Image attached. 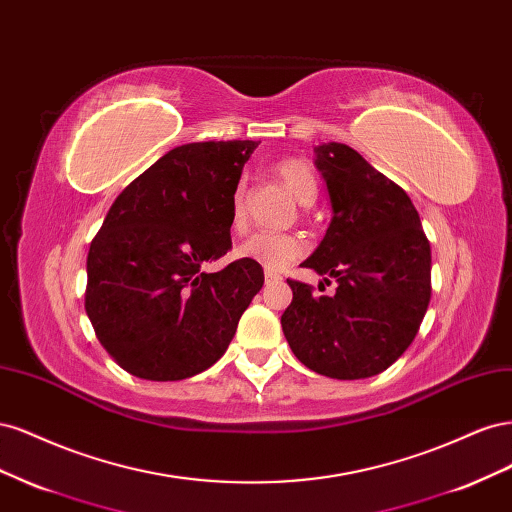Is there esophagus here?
<instances>
[{"instance_id":"esophagus-1","label":"esophagus","mask_w":512,"mask_h":512,"mask_svg":"<svg viewBox=\"0 0 512 512\" xmlns=\"http://www.w3.org/2000/svg\"><path fill=\"white\" fill-rule=\"evenodd\" d=\"M282 275L277 271H271V269H265V282L267 284H273V282H280Z\"/></svg>"}]
</instances>
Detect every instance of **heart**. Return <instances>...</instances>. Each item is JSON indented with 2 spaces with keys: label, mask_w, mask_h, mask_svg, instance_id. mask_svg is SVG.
Instances as JSON below:
<instances>
[{
  "label": "heart",
  "mask_w": 512,
  "mask_h": 512,
  "mask_svg": "<svg viewBox=\"0 0 512 512\" xmlns=\"http://www.w3.org/2000/svg\"><path fill=\"white\" fill-rule=\"evenodd\" d=\"M273 173L280 179L290 194L301 205H309L316 198V177L307 162L299 158H282L273 162ZM230 220L232 226L241 230L247 220V192L245 185L239 183L230 198ZM305 252V241L294 232H256L250 239H245L237 254L245 260H252L256 265L280 271L292 260H297Z\"/></svg>",
  "instance_id": "obj_1"
}]
</instances>
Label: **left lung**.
Listing matches in <instances>:
<instances>
[{
	"label": "left lung",
	"instance_id": "left-lung-1",
	"mask_svg": "<svg viewBox=\"0 0 512 512\" xmlns=\"http://www.w3.org/2000/svg\"><path fill=\"white\" fill-rule=\"evenodd\" d=\"M333 218L303 267L335 294L288 280L282 329L297 359L337 380L376 376L408 350L431 299V247L410 196L344 143L316 147ZM324 282H329L324 277ZM322 286H318L320 290Z\"/></svg>",
	"mask_w": 512,
	"mask_h": 512
}]
</instances>
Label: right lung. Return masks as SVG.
Wrapping results in <instances>:
<instances>
[{
  "instance_id": "right-lung-1",
  "label": "right lung",
  "mask_w": 512,
  "mask_h": 512,
  "mask_svg": "<svg viewBox=\"0 0 512 512\" xmlns=\"http://www.w3.org/2000/svg\"><path fill=\"white\" fill-rule=\"evenodd\" d=\"M256 141L168 151L108 209L87 254L85 312L111 359L136 378L183 380L226 352L265 273L230 250V198Z\"/></svg>"
}]
</instances>
